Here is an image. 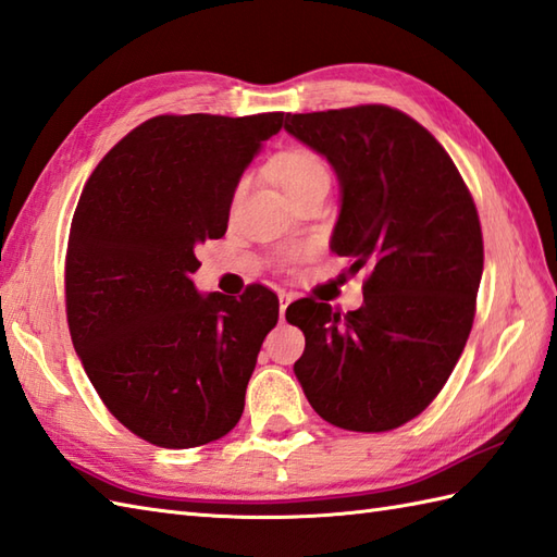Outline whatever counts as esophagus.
<instances>
[{"label":"esophagus","instance_id":"1","mask_svg":"<svg viewBox=\"0 0 557 557\" xmlns=\"http://www.w3.org/2000/svg\"><path fill=\"white\" fill-rule=\"evenodd\" d=\"M294 299H297V297H294L292 292H282V294H280V318H285L287 306H289Z\"/></svg>","mask_w":557,"mask_h":557}]
</instances>
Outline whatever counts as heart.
Returning a JSON list of instances; mask_svg holds the SVG:
<instances>
[{
    "instance_id": "1",
    "label": "heart",
    "mask_w": 557,
    "mask_h": 557,
    "mask_svg": "<svg viewBox=\"0 0 557 557\" xmlns=\"http://www.w3.org/2000/svg\"><path fill=\"white\" fill-rule=\"evenodd\" d=\"M272 170H275L277 182L282 184V188H285L287 196L297 191V188L327 180V168L321 160V156H315L313 150H306V148L282 152V156L272 162ZM244 188H246L244 182L234 188L232 203H236V200L242 198Z\"/></svg>"
}]
</instances>
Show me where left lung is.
I'll return each mask as SVG.
<instances>
[{"label": "left lung", "mask_w": 557, "mask_h": 557, "mask_svg": "<svg viewBox=\"0 0 557 557\" xmlns=\"http://www.w3.org/2000/svg\"><path fill=\"white\" fill-rule=\"evenodd\" d=\"M285 132L333 164L330 248L351 260L349 275L369 272L357 311L289 306L306 337L294 373L327 423L393 431L441 393L471 333L483 272L474 198L445 148L387 104L287 114Z\"/></svg>", "instance_id": "8db88e82"}]
</instances>
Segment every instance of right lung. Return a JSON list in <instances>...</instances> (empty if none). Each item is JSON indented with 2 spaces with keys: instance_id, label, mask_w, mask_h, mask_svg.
<instances>
[{
  "instance_id": "right-lung-1",
  "label": "right lung",
  "mask_w": 557,
  "mask_h": 557,
  "mask_svg": "<svg viewBox=\"0 0 557 557\" xmlns=\"http://www.w3.org/2000/svg\"><path fill=\"white\" fill-rule=\"evenodd\" d=\"M285 112L162 114L90 174L71 220L66 321L104 407L144 441L198 447L242 419L280 301L200 294L196 246L227 232L234 188Z\"/></svg>"
}]
</instances>
